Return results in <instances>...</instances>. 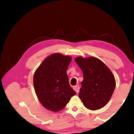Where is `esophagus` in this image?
<instances>
[{
	"instance_id": "34e87169",
	"label": "esophagus",
	"mask_w": 134,
	"mask_h": 134,
	"mask_svg": "<svg viewBox=\"0 0 134 134\" xmlns=\"http://www.w3.org/2000/svg\"><path fill=\"white\" fill-rule=\"evenodd\" d=\"M73 89H74V90H75L77 93H79V90H80V87H79V86L78 85H76L75 86H74Z\"/></svg>"
}]
</instances>
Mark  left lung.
I'll return each mask as SVG.
<instances>
[{"label":"left lung","instance_id":"1","mask_svg":"<svg viewBox=\"0 0 134 134\" xmlns=\"http://www.w3.org/2000/svg\"><path fill=\"white\" fill-rule=\"evenodd\" d=\"M83 74L79 96L88 109L98 110L109 101L116 81L112 72L103 62L94 57L74 59Z\"/></svg>","mask_w":134,"mask_h":134}]
</instances>
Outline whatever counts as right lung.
<instances>
[{"instance_id": "1", "label": "right lung", "mask_w": 134, "mask_h": 134, "mask_svg": "<svg viewBox=\"0 0 134 134\" xmlns=\"http://www.w3.org/2000/svg\"><path fill=\"white\" fill-rule=\"evenodd\" d=\"M70 56L54 53L45 58L34 72L35 93L44 107L53 112L63 110L76 92L69 85L67 74Z\"/></svg>"}]
</instances>
